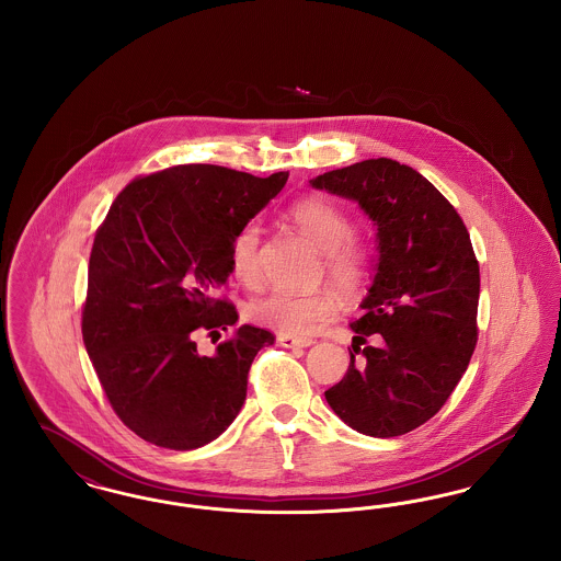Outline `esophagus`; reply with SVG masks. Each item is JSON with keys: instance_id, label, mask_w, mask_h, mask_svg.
Returning a JSON list of instances; mask_svg holds the SVG:
<instances>
[{"instance_id": "34e87169", "label": "esophagus", "mask_w": 561, "mask_h": 561, "mask_svg": "<svg viewBox=\"0 0 561 561\" xmlns=\"http://www.w3.org/2000/svg\"><path fill=\"white\" fill-rule=\"evenodd\" d=\"M277 343H279L282 347L286 348H305L311 347V345H313V341H307V339H296V336H290V334H279V336H277Z\"/></svg>"}]
</instances>
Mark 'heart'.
<instances>
[{"label":"heart","instance_id":"1","mask_svg":"<svg viewBox=\"0 0 561 561\" xmlns=\"http://www.w3.org/2000/svg\"><path fill=\"white\" fill-rule=\"evenodd\" d=\"M296 229L321 252V267L341 288H351L366 265V250L353 240V220L336 204L311 197L290 208ZM261 222L248 220L236 231L229 263L233 275L243 284L259 279V245ZM334 313V298L328 293L298 294L290 290H268L245 305V318L273 328L296 339L311 336Z\"/></svg>","mask_w":561,"mask_h":561}]
</instances>
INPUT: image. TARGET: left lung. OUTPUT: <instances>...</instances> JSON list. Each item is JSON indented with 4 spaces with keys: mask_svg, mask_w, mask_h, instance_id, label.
I'll return each mask as SVG.
<instances>
[{
    "mask_svg": "<svg viewBox=\"0 0 561 561\" xmlns=\"http://www.w3.org/2000/svg\"><path fill=\"white\" fill-rule=\"evenodd\" d=\"M309 183L357 202L378 250L364 316L351 323L347 374L325 401L348 427L398 437L439 412L476 351L480 265L469 231L453 204L400 161H357ZM373 333L379 345L363 352Z\"/></svg>",
    "mask_w": 561,
    "mask_h": 561,
    "instance_id": "obj_1",
    "label": "left lung"
}]
</instances>
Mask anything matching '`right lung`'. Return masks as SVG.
<instances>
[{
    "label": "right lung",
    "mask_w": 561,
    "mask_h": 561,
    "mask_svg": "<svg viewBox=\"0 0 561 561\" xmlns=\"http://www.w3.org/2000/svg\"><path fill=\"white\" fill-rule=\"evenodd\" d=\"M286 181L187 163L136 179L111 204L81 334L111 408L145 442L195 450L240 414L250 366L275 336L243 323L214 355L195 341L236 325V307L214 296L233 273L231 240Z\"/></svg>",
    "instance_id": "obj_1"
}]
</instances>
